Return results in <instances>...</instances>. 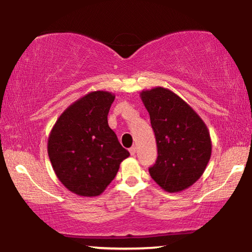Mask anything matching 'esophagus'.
Returning <instances> with one entry per match:
<instances>
[{"label": "esophagus", "mask_w": 252, "mask_h": 252, "mask_svg": "<svg viewBox=\"0 0 252 252\" xmlns=\"http://www.w3.org/2000/svg\"><path fill=\"white\" fill-rule=\"evenodd\" d=\"M129 151H130V155L131 156H134L135 155V147H131L130 149H129Z\"/></svg>", "instance_id": "esophagus-1"}]
</instances>
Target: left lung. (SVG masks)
I'll return each mask as SVG.
<instances>
[{
  "instance_id": "8db88e82",
  "label": "left lung",
  "mask_w": 252,
  "mask_h": 252,
  "mask_svg": "<svg viewBox=\"0 0 252 252\" xmlns=\"http://www.w3.org/2000/svg\"><path fill=\"white\" fill-rule=\"evenodd\" d=\"M140 97L149 112L158 157L149 168L151 178L168 193L189 189L199 179L212 154V142L204 121L183 98L168 89L142 91Z\"/></svg>"
}]
</instances>
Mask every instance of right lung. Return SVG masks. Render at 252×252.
Segmentation results:
<instances>
[{"label":"right lung","mask_w":252,"mask_h":252,"mask_svg":"<svg viewBox=\"0 0 252 252\" xmlns=\"http://www.w3.org/2000/svg\"><path fill=\"white\" fill-rule=\"evenodd\" d=\"M115 95L94 91L69 105L48 138V156L56 176L71 193L102 194L130 156L109 126L107 114Z\"/></svg>","instance_id":"right-lung-1"}]
</instances>
